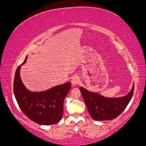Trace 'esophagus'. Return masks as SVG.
I'll return each mask as SVG.
<instances>
[{"label": "esophagus", "instance_id": "obj_1", "mask_svg": "<svg viewBox=\"0 0 146 146\" xmlns=\"http://www.w3.org/2000/svg\"><path fill=\"white\" fill-rule=\"evenodd\" d=\"M80 82V78L78 76H74L72 78L71 80V83H72V86H77Z\"/></svg>", "mask_w": 146, "mask_h": 146}]
</instances>
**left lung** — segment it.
Returning a JSON list of instances; mask_svg holds the SVG:
<instances>
[{
	"mask_svg": "<svg viewBox=\"0 0 146 146\" xmlns=\"http://www.w3.org/2000/svg\"><path fill=\"white\" fill-rule=\"evenodd\" d=\"M133 90L134 84L127 94L121 97L108 98L99 93L90 92L84 88L80 87L90 115L96 121L110 120L118 116L131 100Z\"/></svg>",
	"mask_w": 146,
	"mask_h": 146,
	"instance_id": "1",
	"label": "left lung"
}]
</instances>
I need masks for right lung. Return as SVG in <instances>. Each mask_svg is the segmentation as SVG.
I'll list each match as a JSON object with an SVG mask.
<instances>
[{"label": "right lung", "mask_w": 146, "mask_h": 146, "mask_svg": "<svg viewBox=\"0 0 146 146\" xmlns=\"http://www.w3.org/2000/svg\"><path fill=\"white\" fill-rule=\"evenodd\" d=\"M17 68L14 80V94L23 112L32 121L40 125L54 124L62 119L64 100L71 88V84L55 86L44 91L34 92L27 88L22 81L21 66Z\"/></svg>", "instance_id": "obj_1"}]
</instances>
